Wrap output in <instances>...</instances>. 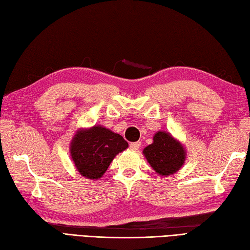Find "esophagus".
I'll use <instances>...</instances> for the list:
<instances>
[{"mask_svg":"<svg viewBox=\"0 0 250 250\" xmlns=\"http://www.w3.org/2000/svg\"><path fill=\"white\" fill-rule=\"evenodd\" d=\"M140 146H141V142H132V143H130L129 144V147H130V149H132V151H137L138 148L140 147Z\"/></svg>","mask_w":250,"mask_h":250,"instance_id":"1","label":"esophagus"}]
</instances>
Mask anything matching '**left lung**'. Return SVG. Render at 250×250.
<instances>
[{
  "instance_id": "8db88e82",
  "label": "left lung",
  "mask_w": 250,
  "mask_h": 250,
  "mask_svg": "<svg viewBox=\"0 0 250 250\" xmlns=\"http://www.w3.org/2000/svg\"><path fill=\"white\" fill-rule=\"evenodd\" d=\"M142 153L153 170L163 176L179 171L187 155L183 143L165 130L157 131L153 137V143L144 147Z\"/></svg>"
}]
</instances>
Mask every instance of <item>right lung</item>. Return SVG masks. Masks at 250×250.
I'll list each match as a JSON object with an SVG mask.
<instances>
[{"label":"right lung","instance_id":"obj_1","mask_svg":"<svg viewBox=\"0 0 250 250\" xmlns=\"http://www.w3.org/2000/svg\"><path fill=\"white\" fill-rule=\"evenodd\" d=\"M128 147L124 138L102 125L79 128L69 144V153L76 170L88 180L104 174L119 153Z\"/></svg>","mask_w":250,"mask_h":250}]
</instances>
